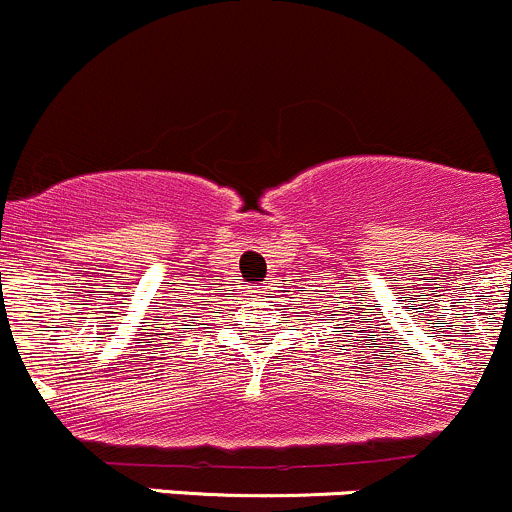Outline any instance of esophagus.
Masks as SVG:
<instances>
[{
    "label": "esophagus",
    "instance_id": "esophagus-1",
    "mask_svg": "<svg viewBox=\"0 0 512 512\" xmlns=\"http://www.w3.org/2000/svg\"><path fill=\"white\" fill-rule=\"evenodd\" d=\"M266 288H268V286H254V291H256L258 295H261V293H266Z\"/></svg>",
    "mask_w": 512,
    "mask_h": 512
}]
</instances>
